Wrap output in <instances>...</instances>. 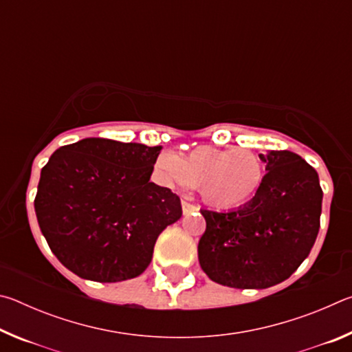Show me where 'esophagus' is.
Instances as JSON below:
<instances>
[{"label": "esophagus", "instance_id": "obj_1", "mask_svg": "<svg viewBox=\"0 0 352 352\" xmlns=\"http://www.w3.org/2000/svg\"><path fill=\"white\" fill-rule=\"evenodd\" d=\"M182 208H183V214H190V212L199 211V206L188 204V201H182Z\"/></svg>", "mask_w": 352, "mask_h": 352}]
</instances>
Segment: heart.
I'll return each mask as SVG.
<instances>
[{
  "label": "heart",
  "instance_id": "heart-1",
  "mask_svg": "<svg viewBox=\"0 0 352 352\" xmlns=\"http://www.w3.org/2000/svg\"><path fill=\"white\" fill-rule=\"evenodd\" d=\"M155 174L166 184L199 188L206 205L231 211L256 199L265 180V166L250 148L199 146L182 158L172 153L160 155Z\"/></svg>",
  "mask_w": 352,
  "mask_h": 352
}]
</instances>
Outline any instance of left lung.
Segmentation results:
<instances>
[{
    "label": "left lung",
    "instance_id": "left-lung-1",
    "mask_svg": "<svg viewBox=\"0 0 352 352\" xmlns=\"http://www.w3.org/2000/svg\"><path fill=\"white\" fill-rule=\"evenodd\" d=\"M259 157L267 174L252 204L226 212L200 210L206 220L197 248L201 270L234 289L285 281L311 253L320 230L317 170L289 151Z\"/></svg>",
    "mask_w": 352,
    "mask_h": 352
}]
</instances>
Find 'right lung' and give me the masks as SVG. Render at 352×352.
Returning a JSON list of instances; mask_svg holds the SVG:
<instances>
[{
	"label": "right lung",
	"mask_w": 352,
	"mask_h": 352,
	"mask_svg": "<svg viewBox=\"0 0 352 352\" xmlns=\"http://www.w3.org/2000/svg\"><path fill=\"white\" fill-rule=\"evenodd\" d=\"M162 146L85 138L41 169L34 206L56 258L77 276L118 283L140 276L182 201L151 182Z\"/></svg>",
	"instance_id": "right-lung-1"
}]
</instances>
